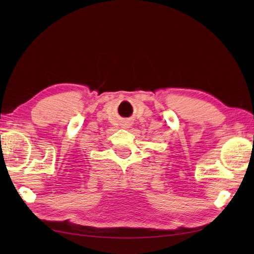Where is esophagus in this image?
Instances as JSON below:
<instances>
[{
  "label": "esophagus",
  "mask_w": 254,
  "mask_h": 254,
  "mask_svg": "<svg viewBox=\"0 0 254 254\" xmlns=\"http://www.w3.org/2000/svg\"><path fill=\"white\" fill-rule=\"evenodd\" d=\"M131 126H132V123H131V121H128V120H127V121H123V122H122V127H124V128L130 127Z\"/></svg>",
  "instance_id": "34e87169"
}]
</instances>
